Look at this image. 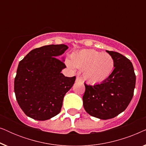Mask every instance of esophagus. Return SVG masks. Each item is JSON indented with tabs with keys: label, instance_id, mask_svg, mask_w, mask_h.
Masks as SVG:
<instances>
[{
	"label": "esophagus",
	"instance_id": "34e87169",
	"mask_svg": "<svg viewBox=\"0 0 146 146\" xmlns=\"http://www.w3.org/2000/svg\"><path fill=\"white\" fill-rule=\"evenodd\" d=\"M82 82V80L81 78L76 77V82Z\"/></svg>",
	"mask_w": 146,
	"mask_h": 146
}]
</instances>
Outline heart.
Returning <instances> with one entry per match:
<instances>
[{
	"label": "heart",
	"mask_w": 146,
	"mask_h": 146,
	"mask_svg": "<svg viewBox=\"0 0 146 146\" xmlns=\"http://www.w3.org/2000/svg\"><path fill=\"white\" fill-rule=\"evenodd\" d=\"M66 65L71 70L75 67L84 69L83 76L86 80L96 84L109 77L114 67V61L109 54L87 49L74 52L71 55V60H66Z\"/></svg>",
	"instance_id": "heart-1"
}]
</instances>
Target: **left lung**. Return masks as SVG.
I'll return each mask as SVG.
<instances>
[{
    "label": "left lung",
    "mask_w": 146,
    "mask_h": 146,
    "mask_svg": "<svg viewBox=\"0 0 146 146\" xmlns=\"http://www.w3.org/2000/svg\"><path fill=\"white\" fill-rule=\"evenodd\" d=\"M114 61V70L100 84L85 85L83 106L92 116L113 118L128 106L135 86L134 70L129 59L116 52L106 50Z\"/></svg>",
    "instance_id": "left-lung-1"
}]
</instances>
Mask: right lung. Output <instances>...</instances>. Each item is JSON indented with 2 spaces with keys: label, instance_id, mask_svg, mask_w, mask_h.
<instances>
[{
  "label": "right lung",
  "instance_id": "1",
  "mask_svg": "<svg viewBox=\"0 0 146 146\" xmlns=\"http://www.w3.org/2000/svg\"><path fill=\"white\" fill-rule=\"evenodd\" d=\"M68 48L65 44L44 46L19 62L14 88L17 102L27 116L44 121L60 111L64 97L76 80L61 73L66 68L64 58H58Z\"/></svg>",
  "mask_w": 146,
  "mask_h": 146
}]
</instances>
